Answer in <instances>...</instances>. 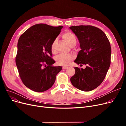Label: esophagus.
Listing matches in <instances>:
<instances>
[{"label":"esophagus","mask_w":126,"mask_h":126,"mask_svg":"<svg viewBox=\"0 0 126 126\" xmlns=\"http://www.w3.org/2000/svg\"><path fill=\"white\" fill-rule=\"evenodd\" d=\"M68 68V67L67 66H63V69H66Z\"/></svg>","instance_id":"esophagus-1"}]
</instances>
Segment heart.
<instances>
[{
    "mask_svg": "<svg viewBox=\"0 0 126 126\" xmlns=\"http://www.w3.org/2000/svg\"><path fill=\"white\" fill-rule=\"evenodd\" d=\"M63 38L65 40L70 46L75 45L77 43V38L74 33L70 32H66L62 34ZM57 44V39L54 40L51 46V50L52 53H55ZM73 58V56L68 54H60L57 57L56 62L61 65H67Z\"/></svg>",
    "mask_w": 126,
    "mask_h": 126,
    "instance_id": "1",
    "label": "heart"
}]
</instances>
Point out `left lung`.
<instances>
[{
    "instance_id": "8db88e82",
    "label": "left lung",
    "mask_w": 126,
    "mask_h": 126,
    "mask_svg": "<svg viewBox=\"0 0 126 126\" xmlns=\"http://www.w3.org/2000/svg\"><path fill=\"white\" fill-rule=\"evenodd\" d=\"M69 28L77 37L81 48L74 62L86 65L85 69L75 67L71 82L79 90L91 91L101 84L107 73L111 63L110 44L106 34L96 27L81 25Z\"/></svg>"
}]
</instances>
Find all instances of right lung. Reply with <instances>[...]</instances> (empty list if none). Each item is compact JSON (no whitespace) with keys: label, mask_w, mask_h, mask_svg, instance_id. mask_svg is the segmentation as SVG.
<instances>
[{"label":"right lung","mask_w":126,"mask_h":126,"mask_svg":"<svg viewBox=\"0 0 126 126\" xmlns=\"http://www.w3.org/2000/svg\"><path fill=\"white\" fill-rule=\"evenodd\" d=\"M63 26L39 24L32 26L19 38L16 63L24 84L35 92L46 91L52 86L62 66L52 65L51 46Z\"/></svg>","instance_id":"1"}]
</instances>
